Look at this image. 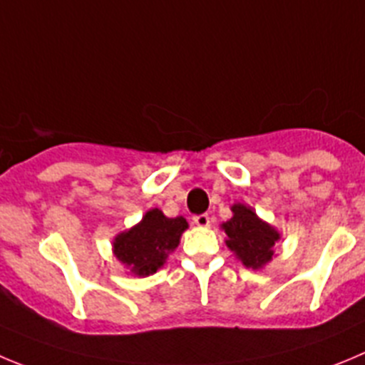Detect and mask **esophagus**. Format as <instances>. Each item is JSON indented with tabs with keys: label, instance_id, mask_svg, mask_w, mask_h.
I'll return each instance as SVG.
<instances>
[{
	"label": "esophagus",
	"instance_id": "esophagus-1",
	"mask_svg": "<svg viewBox=\"0 0 365 365\" xmlns=\"http://www.w3.org/2000/svg\"><path fill=\"white\" fill-rule=\"evenodd\" d=\"M194 225H198V227H209L210 225V217L207 214H198V216L192 217Z\"/></svg>",
	"mask_w": 365,
	"mask_h": 365
}]
</instances>
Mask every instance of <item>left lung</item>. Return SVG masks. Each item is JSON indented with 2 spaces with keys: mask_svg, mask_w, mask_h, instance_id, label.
<instances>
[{
  "mask_svg": "<svg viewBox=\"0 0 365 365\" xmlns=\"http://www.w3.org/2000/svg\"><path fill=\"white\" fill-rule=\"evenodd\" d=\"M227 234V247L236 254L237 259L252 270H259L274 257V247L281 234L257 217L250 207L243 203L232 205V217L221 225Z\"/></svg>",
  "mask_w": 365,
  "mask_h": 365,
  "instance_id": "1",
  "label": "left lung"
}]
</instances>
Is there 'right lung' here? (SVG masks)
<instances>
[{
	"instance_id": "1",
	"label": "right lung",
	"mask_w": 365,
	"mask_h": 365,
	"mask_svg": "<svg viewBox=\"0 0 365 365\" xmlns=\"http://www.w3.org/2000/svg\"><path fill=\"white\" fill-rule=\"evenodd\" d=\"M187 227L185 217H167L160 209H151L140 223L115 237L113 254L131 274L145 277L163 267Z\"/></svg>"
}]
</instances>
